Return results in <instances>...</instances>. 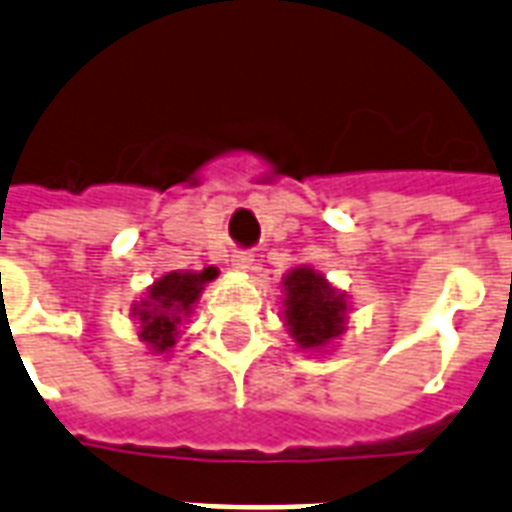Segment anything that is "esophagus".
<instances>
[{
  "label": "esophagus",
  "mask_w": 512,
  "mask_h": 512,
  "mask_svg": "<svg viewBox=\"0 0 512 512\" xmlns=\"http://www.w3.org/2000/svg\"><path fill=\"white\" fill-rule=\"evenodd\" d=\"M249 265H252V255H249V252H239V255H233V268L247 271Z\"/></svg>",
  "instance_id": "obj_1"
}]
</instances>
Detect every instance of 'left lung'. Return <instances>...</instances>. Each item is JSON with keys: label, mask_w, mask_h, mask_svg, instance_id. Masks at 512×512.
<instances>
[{"label": "left lung", "mask_w": 512, "mask_h": 512, "mask_svg": "<svg viewBox=\"0 0 512 512\" xmlns=\"http://www.w3.org/2000/svg\"><path fill=\"white\" fill-rule=\"evenodd\" d=\"M284 319L300 349H322L346 325V300L325 282V276L300 265L284 276Z\"/></svg>", "instance_id": "8db88e82"}]
</instances>
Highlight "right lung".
Segmentation results:
<instances>
[{
	"instance_id": "obj_1",
	"label": "right lung",
	"mask_w": 512,
	"mask_h": 512,
	"mask_svg": "<svg viewBox=\"0 0 512 512\" xmlns=\"http://www.w3.org/2000/svg\"><path fill=\"white\" fill-rule=\"evenodd\" d=\"M217 276V268H204L201 273H166L163 279L150 287V295L142 306L134 308L136 317L142 322V338L152 351H169L177 341V330L182 319L190 314V308L198 300L206 282Z\"/></svg>"
}]
</instances>
